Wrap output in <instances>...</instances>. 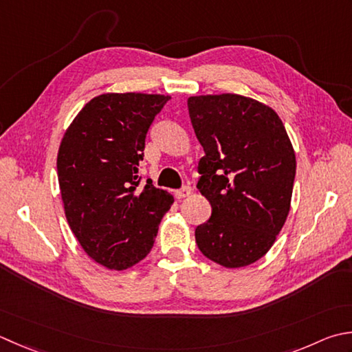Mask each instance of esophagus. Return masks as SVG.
<instances>
[{"mask_svg":"<svg viewBox=\"0 0 352 352\" xmlns=\"http://www.w3.org/2000/svg\"><path fill=\"white\" fill-rule=\"evenodd\" d=\"M190 192H192V189L189 188V186H184V188L175 190V197H177L178 199H182V198L189 197V195H190Z\"/></svg>","mask_w":352,"mask_h":352,"instance_id":"esophagus-1","label":"esophagus"}]
</instances>
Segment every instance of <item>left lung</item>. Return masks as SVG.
Segmentation results:
<instances>
[{
	"label": "left lung",
	"mask_w": 352,
	"mask_h": 352,
	"mask_svg": "<svg viewBox=\"0 0 352 352\" xmlns=\"http://www.w3.org/2000/svg\"><path fill=\"white\" fill-rule=\"evenodd\" d=\"M188 108L206 154L197 188L212 206L195 229L197 245L226 268L250 265L272 249L290 212V137L274 109L245 96H192Z\"/></svg>",
	"instance_id": "8db88e82"
}]
</instances>
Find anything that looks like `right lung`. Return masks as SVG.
I'll use <instances>...</instances> for the list:
<instances>
[{"label":"right lung","mask_w":352,"mask_h":352,"mask_svg":"<svg viewBox=\"0 0 352 352\" xmlns=\"http://www.w3.org/2000/svg\"><path fill=\"white\" fill-rule=\"evenodd\" d=\"M170 96L105 93L89 100L62 137L58 180L68 226L109 270L148 256L174 197L148 178L139 188L146 133Z\"/></svg>","instance_id":"obj_1"}]
</instances>
